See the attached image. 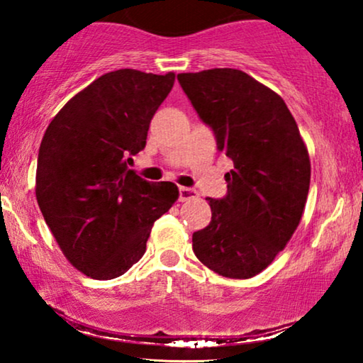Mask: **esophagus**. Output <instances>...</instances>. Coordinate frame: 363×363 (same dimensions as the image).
I'll use <instances>...</instances> for the list:
<instances>
[{
    "label": "esophagus",
    "mask_w": 363,
    "mask_h": 363,
    "mask_svg": "<svg viewBox=\"0 0 363 363\" xmlns=\"http://www.w3.org/2000/svg\"><path fill=\"white\" fill-rule=\"evenodd\" d=\"M198 198V191L195 188H188V186H180V195H178V200L180 201H190Z\"/></svg>",
    "instance_id": "esophagus-1"
}]
</instances>
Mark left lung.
<instances>
[{
	"instance_id": "8db88e82",
	"label": "left lung",
	"mask_w": 363,
	"mask_h": 363,
	"mask_svg": "<svg viewBox=\"0 0 363 363\" xmlns=\"http://www.w3.org/2000/svg\"><path fill=\"white\" fill-rule=\"evenodd\" d=\"M218 150L231 158L228 193L208 198L211 221L193 233L198 259L220 276L250 279L274 261L299 226L311 160L286 102L238 69L178 74Z\"/></svg>"
}]
</instances>
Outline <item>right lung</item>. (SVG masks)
I'll return each instance as SVG.
<instances>
[{
	"label": "right lung",
	"mask_w": 363,
	"mask_h": 363,
	"mask_svg": "<svg viewBox=\"0 0 363 363\" xmlns=\"http://www.w3.org/2000/svg\"><path fill=\"white\" fill-rule=\"evenodd\" d=\"M173 82V72H107L76 94L44 133L38 205L67 261L92 279L130 269L153 223L180 195L175 183L147 182L127 167L145 148L152 117Z\"/></svg>",
	"instance_id": "1"
}]
</instances>
